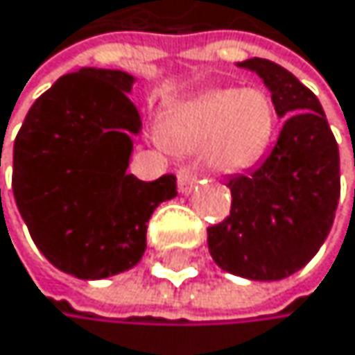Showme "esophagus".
<instances>
[{
    "label": "esophagus",
    "instance_id": "34e87169",
    "mask_svg": "<svg viewBox=\"0 0 355 355\" xmlns=\"http://www.w3.org/2000/svg\"><path fill=\"white\" fill-rule=\"evenodd\" d=\"M176 179H179V191L181 193H191L193 187H196V183H198V176H196V168H191V166L179 170V176H176Z\"/></svg>",
    "mask_w": 355,
    "mask_h": 355
}]
</instances>
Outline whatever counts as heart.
<instances>
[{"instance_id": "heart-1", "label": "heart", "mask_w": 355, "mask_h": 355, "mask_svg": "<svg viewBox=\"0 0 355 355\" xmlns=\"http://www.w3.org/2000/svg\"><path fill=\"white\" fill-rule=\"evenodd\" d=\"M276 127V105L265 90L213 88L172 107L159 137L174 150L205 146L207 166L232 176L263 159L274 142Z\"/></svg>"}]
</instances>
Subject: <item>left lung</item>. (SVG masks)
I'll return each instance as SVG.
<instances>
[{
	"label": "left lung",
	"mask_w": 355,
	"mask_h": 355,
	"mask_svg": "<svg viewBox=\"0 0 355 355\" xmlns=\"http://www.w3.org/2000/svg\"><path fill=\"white\" fill-rule=\"evenodd\" d=\"M261 77L286 118L267 159L228 181L230 216L207 230L218 267L248 280H282L309 263L332 228L340 196L338 146L319 98L280 64L237 62Z\"/></svg>",
	"instance_id": "left-lung-1"
}]
</instances>
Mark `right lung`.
Listing matches in <instances>:
<instances>
[{
    "label": "right lung",
    "mask_w": 355,
    "mask_h": 355,
    "mask_svg": "<svg viewBox=\"0 0 355 355\" xmlns=\"http://www.w3.org/2000/svg\"><path fill=\"white\" fill-rule=\"evenodd\" d=\"M135 77L79 69L36 98L15 139L12 191L36 248L60 272L101 280L133 269L153 211L176 196V179L127 172L142 118Z\"/></svg>",
    "instance_id": "add662e5"
}]
</instances>
